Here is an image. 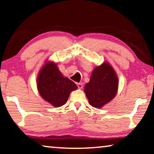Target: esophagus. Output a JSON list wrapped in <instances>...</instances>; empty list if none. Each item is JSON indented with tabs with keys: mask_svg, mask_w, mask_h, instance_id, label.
<instances>
[{
	"mask_svg": "<svg viewBox=\"0 0 154 154\" xmlns=\"http://www.w3.org/2000/svg\"><path fill=\"white\" fill-rule=\"evenodd\" d=\"M77 85L78 86V88H80V89L83 88V84L82 83H77Z\"/></svg>",
	"mask_w": 154,
	"mask_h": 154,
	"instance_id": "obj_1",
	"label": "esophagus"
}]
</instances>
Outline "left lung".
Wrapping results in <instances>:
<instances>
[{
  "label": "left lung",
  "mask_w": 154,
  "mask_h": 154,
  "mask_svg": "<svg viewBox=\"0 0 154 154\" xmlns=\"http://www.w3.org/2000/svg\"><path fill=\"white\" fill-rule=\"evenodd\" d=\"M117 89L118 77L108 63H104L94 69L90 82L84 87L89 104L97 108L111 101Z\"/></svg>",
  "instance_id": "obj_1"
}]
</instances>
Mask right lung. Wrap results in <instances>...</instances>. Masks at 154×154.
I'll list each match as a JSON object with an SVG mask.
<instances>
[{
  "mask_svg": "<svg viewBox=\"0 0 154 154\" xmlns=\"http://www.w3.org/2000/svg\"><path fill=\"white\" fill-rule=\"evenodd\" d=\"M38 89L43 99L54 107H60L68 100L72 91L77 86L68 77H64L56 63L47 62L39 72Z\"/></svg>",
  "mask_w": 154,
  "mask_h": 154,
  "instance_id": "right-lung-1",
  "label": "right lung"
}]
</instances>
